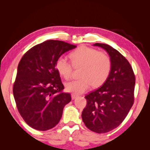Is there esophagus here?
<instances>
[{
	"label": "esophagus",
	"instance_id": "1",
	"mask_svg": "<svg viewBox=\"0 0 150 150\" xmlns=\"http://www.w3.org/2000/svg\"><path fill=\"white\" fill-rule=\"evenodd\" d=\"M71 96V99L74 100L75 98H76L78 97V95H76V94H75V93H72Z\"/></svg>",
	"mask_w": 150,
	"mask_h": 150
}]
</instances>
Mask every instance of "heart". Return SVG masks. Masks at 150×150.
<instances>
[{
	"label": "heart",
	"instance_id": "1",
	"mask_svg": "<svg viewBox=\"0 0 150 150\" xmlns=\"http://www.w3.org/2000/svg\"><path fill=\"white\" fill-rule=\"evenodd\" d=\"M71 63L74 67H81V79L71 81L65 85L67 91L82 93L93 85L94 87L102 85L109 76L111 70L110 57L96 49L83 46L70 53ZM56 68L59 74L65 80L71 78L72 65L64 57H61L56 62Z\"/></svg>",
	"mask_w": 150,
	"mask_h": 150
}]
</instances>
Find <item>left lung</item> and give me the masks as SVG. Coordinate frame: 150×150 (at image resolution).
I'll use <instances>...</instances> for the list:
<instances>
[{
    "label": "left lung",
    "mask_w": 150,
    "mask_h": 150,
    "mask_svg": "<svg viewBox=\"0 0 150 150\" xmlns=\"http://www.w3.org/2000/svg\"><path fill=\"white\" fill-rule=\"evenodd\" d=\"M93 46L106 51L111 70L102 86L85 96L87 104L82 119L90 130L105 133L120 126L132 106L135 76L130 64L119 51L105 44Z\"/></svg>",
    "instance_id": "1"
}]
</instances>
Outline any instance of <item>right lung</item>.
Returning a JSON list of instances; mask_svg holds the SVG:
<instances>
[{
	"label": "right lung",
	"instance_id": "1",
	"mask_svg": "<svg viewBox=\"0 0 150 150\" xmlns=\"http://www.w3.org/2000/svg\"><path fill=\"white\" fill-rule=\"evenodd\" d=\"M76 46L59 40H48L28 50L20 60L13 93L20 115L38 130L54 128L71 101L56 68L59 57Z\"/></svg>",
	"mask_w": 150,
	"mask_h": 150
}]
</instances>
